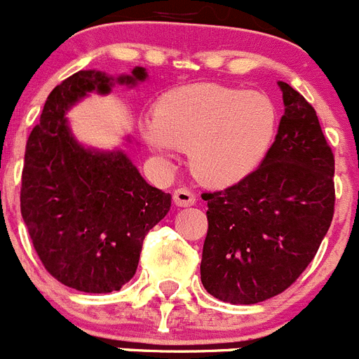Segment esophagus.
<instances>
[{"mask_svg": "<svg viewBox=\"0 0 359 359\" xmlns=\"http://www.w3.org/2000/svg\"><path fill=\"white\" fill-rule=\"evenodd\" d=\"M172 198L174 203H176V207H192L196 203V194L189 189H176Z\"/></svg>", "mask_w": 359, "mask_h": 359, "instance_id": "34e87169", "label": "esophagus"}]
</instances>
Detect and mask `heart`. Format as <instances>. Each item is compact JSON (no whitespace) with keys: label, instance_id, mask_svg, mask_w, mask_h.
<instances>
[{"label":"heart","instance_id":"b5f03b06","mask_svg":"<svg viewBox=\"0 0 359 359\" xmlns=\"http://www.w3.org/2000/svg\"><path fill=\"white\" fill-rule=\"evenodd\" d=\"M275 129L277 109L264 93L210 82L169 91L158 113L140 122L152 151L161 156L190 151L194 174L212 187L248 177L271 147Z\"/></svg>","mask_w":359,"mask_h":359}]
</instances>
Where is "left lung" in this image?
Listing matches in <instances>:
<instances>
[{
  "instance_id": "1",
  "label": "left lung",
  "mask_w": 359,
  "mask_h": 359,
  "mask_svg": "<svg viewBox=\"0 0 359 359\" xmlns=\"http://www.w3.org/2000/svg\"><path fill=\"white\" fill-rule=\"evenodd\" d=\"M273 145L237 185L207 192L201 282L228 304L282 293L307 268L334 214V156L316 111L286 82Z\"/></svg>"
}]
</instances>
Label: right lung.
I'll return each instance as SVG.
<instances>
[{
	"label": "right lung",
	"instance_id": "1",
	"mask_svg": "<svg viewBox=\"0 0 359 359\" xmlns=\"http://www.w3.org/2000/svg\"><path fill=\"white\" fill-rule=\"evenodd\" d=\"M147 72L113 79L81 69L53 88L32 129L21 176V215L41 262L65 286L111 293L133 278L142 244L170 210V194L145 182L122 149L86 147L66 113L115 82L136 86ZM129 140V138H128Z\"/></svg>",
	"mask_w": 359,
	"mask_h": 359
}]
</instances>
